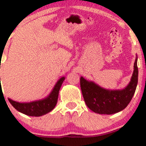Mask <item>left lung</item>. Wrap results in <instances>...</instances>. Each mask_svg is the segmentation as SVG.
<instances>
[{
  "label": "left lung",
  "mask_w": 146,
  "mask_h": 146,
  "mask_svg": "<svg viewBox=\"0 0 146 146\" xmlns=\"http://www.w3.org/2000/svg\"><path fill=\"white\" fill-rule=\"evenodd\" d=\"M137 57L134 64L133 74L129 84L123 89L109 90L93 81L80 77V88L86 105L99 114L111 115L123 110L131 100L138 82Z\"/></svg>",
  "instance_id": "obj_1"
}]
</instances>
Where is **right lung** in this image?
Returning <instances> with one entry per match:
<instances>
[{
    "label": "right lung",
    "instance_id": "add662e5",
    "mask_svg": "<svg viewBox=\"0 0 146 146\" xmlns=\"http://www.w3.org/2000/svg\"><path fill=\"white\" fill-rule=\"evenodd\" d=\"M64 80H65L64 77L60 78L48 96L40 100L31 102H18L9 98L8 99L11 105L17 111L29 116H42L52 111L55 108L58 102L59 91Z\"/></svg>",
    "mask_w": 146,
    "mask_h": 146
}]
</instances>
